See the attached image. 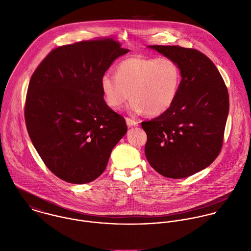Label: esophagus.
Instances as JSON below:
<instances>
[{"label": "esophagus", "mask_w": 251, "mask_h": 251, "mask_svg": "<svg viewBox=\"0 0 251 251\" xmlns=\"http://www.w3.org/2000/svg\"><path fill=\"white\" fill-rule=\"evenodd\" d=\"M126 123H127V126H128L129 128L139 126V122H138L137 120L132 119V118H129V117H127V118H126Z\"/></svg>", "instance_id": "34e87169"}]
</instances>
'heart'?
I'll use <instances>...</instances> for the list:
<instances>
[{"label":"heart","mask_w":251,"mask_h":251,"mask_svg":"<svg viewBox=\"0 0 251 251\" xmlns=\"http://www.w3.org/2000/svg\"><path fill=\"white\" fill-rule=\"evenodd\" d=\"M180 83V69L173 59L141 55L122 60L115 75L105 73L100 80L102 98L108 107L121 108L131 95L129 110L148 112L151 116L162 115L172 107Z\"/></svg>","instance_id":"obj_1"}]
</instances>
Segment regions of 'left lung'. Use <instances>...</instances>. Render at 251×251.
<instances>
[{
    "label": "left lung",
    "mask_w": 251,
    "mask_h": 251,
    "mask_svg": "<svg viewBox=\"0 0 251 251\" xmlns=\"http://www.w3.org/2000/svg\"><path fill=\"white\" fill-rule=\"evenodd\" d=\"M179 67L181 83L172 107L142 122L151 167L170 178L190 176L220 153L229 112V94L212 61L201 52L178 46H150Z\"/></svg>",
    "instance_id": "left-lung-1"
}]
</instances>
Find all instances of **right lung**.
<instances>
[{"label": "right lung", "instance_id": "obj_1", "mask_svg": "<svg viewBox=\"0 0 251 251\" xmlns=\"http://www.w3.org/2000/svg\"><path fill=\"white\" fill-rule=\"evenodd\" d=\"M129 52L112 39L57 48L34 72L25 122L46 166L75 184L95 180L127 133L125 119L106 105L100 80L113 61Z\"/></svg>", "mask_w": 251, "mask_h": 251}]
</instances>
